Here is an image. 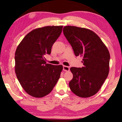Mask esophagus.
Masks as SVG:
<instances>
[{
  "instance_id": "obj_1",
  "label": "esophagus",
  "mask_w": 122,
  "mask_h": 122,
  "mask_svg": "<svg viewBox=\"0 0 122 122\" xmlns=\"http://www.w3.org/2000/svg\"><path fill=\"white\" fill-rule=\"evenodd\" d=\"M63 69L64 71H69L70 69V68L69 67H68V66H63Z\"/></svg>"
}]
</instances>
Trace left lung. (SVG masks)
Masks as SVG:
<instances>
[{
	"mask_svg": "<svg viewBox=\"0 0 122 122\" xmlns=\"http://www.w3.org/2000/svg\"><path fill=\"white\" fill-rule=\"evenodd\" d=\"M63 32L75 55L83 57V67L71 68L73 78L69 88L77 96L89 97L98 92L108 77L109 51L100 37L89 29L66 26Z\"/></svg>",
	"mask_w": 122,
	"mask_h": 122,
	"instance_id": "obj_1",
	"label": "left lung"
}]
</instances>
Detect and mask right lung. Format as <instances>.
<instances>
[{
    "instance_id": "add662e5",
    "label": "right lung",
    "mask_w": 122,
    "mask_h": 122,
    "mask_svg": "<svg viewBox=\"0 0 122 122\" xmlns=\"http://www.w3.org/2000/svg\"><path fill=\"white\" fill-rule=\"evenodd\" d=\"M62 27L49 26L34 29L24 37L16 49V77L24 90L34 97H43L50 93L60 77L63 66L46 63L44 55L50 54Z\"/></svg>"
}]
</instances>
